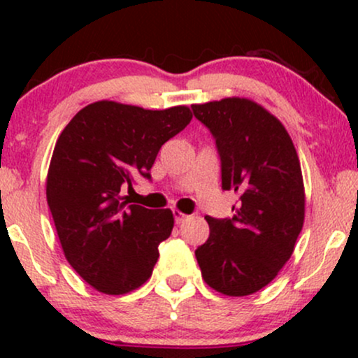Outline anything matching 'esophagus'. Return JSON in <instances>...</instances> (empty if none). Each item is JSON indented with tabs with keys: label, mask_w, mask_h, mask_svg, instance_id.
<instances>
[{
	"label": "esophagus",
	"mask_w": 358,
	"mask_h": 358,
	"mask_svg": "<svg viewBox=\"0 0 358 358\" xmlns=\"http://www.w3.org/2000/svg\"><path fill=\"white\" fill-rule=\"evenodd\" d=\"M173 215H175L176 224H183V222L188 219L187 213H183V212H180V210H173Z\"/></svg>",
	"instance_id": "1"
}]
</instances>
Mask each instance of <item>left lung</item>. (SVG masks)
Returning a JSON list of instances; mask_svg holds the SVG:
<instances>
[{"mask_svg":"<svg viewBox=\"0 0 358 358\" xmlns=\"http://www.w3.org/2000/svg\"><path fill=\"white\" fill-rule=\"evenodd\" d=\"M210 129L222 188L239 195L232 219L205 217L210 236L195 250L203 281L227 296L268 286L294 250L305 222L299 158L276 116L245 97L193 104Z\"/></svg>","mask_w":358,"mask_h":358,"instance_id":"8db88e82","label":"left lung"}]
</instances>
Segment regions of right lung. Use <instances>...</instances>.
I'll return each mask as SVG.
<instances>
[{
    "instance_id": "add662e5",
    "label": "right lung",
    "mask_w": 358,
    "mask_h": 358,
    "mask_svg": "<svg viewBox=\"0 0 358 358\" xmlns=\"http://www.w3.org/2000/svg\"><path fill=\"white\" fill-rule=\"evenodd\" d=\"M190 121L187 106L150 110L97 101L60 133L47 202L69 264L94 289L126 294L150 279L173 213L127 205L121 187H131L134 175L151 178L159 148Z\"/></svg>"
}]
</instances>
